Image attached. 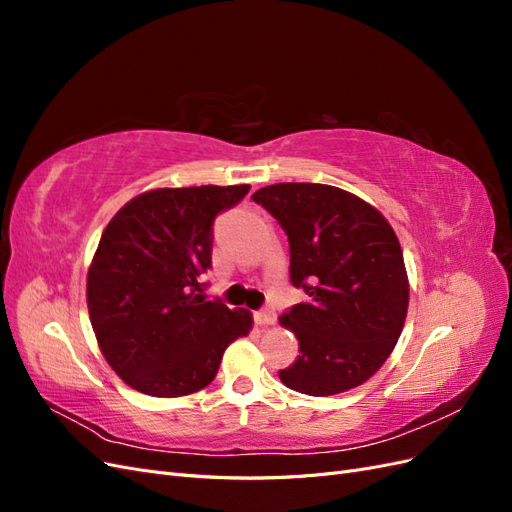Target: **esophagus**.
Returning <instances> with one entry per match:
<instances>
[{
	"label": "esophagus",
	"mask_w": 512,
	"mask_h": 512,
	"mask_svg": "<svg viewBox=\"0 0 512 512\" xmlns=\"http://www.w3.org/2000/svg\"><path fill=\"white\" fill-rule=\"evenodd\" d=\"M256 320H258V324H262V327H271V324L275 322V312L271 307L260 309V312L256 314Z\"/></svg>",
	"instance_id": "esophagus-1"
}]
</instances>
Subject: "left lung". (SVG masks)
<instances>
[{"label":"left lung","mask_w":512,"mask_h":512,"mask_svg":"<svg viewBox=\"0 0 512 512\" xmlns=\"http://www.w3.org/2000/svg\"><path fill=\"white\" fill-rule=\"evenodd\" d=\"M286 232L290 282L305 303L282 314L299 356L280 369L314 397L363 384L389 359L408 314V275L395 230L359 196L324 183H275L252 194Z\"/></svg>","instance_id":"8db88e82"}]
</instances>
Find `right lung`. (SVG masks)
Segmentation results:
<instances>
[{"mask_svg":"<svg viewBox=\"0 0 512 512\" xmlns=\"http://www.w3.org/2000/svg\"><path fill=\"white\" fill-rule=\"evenodd\" d=\"M250 185L162 188L132 198L108 222L87 273L89 320L104 359L153 397L196 393L222 354L252 329L247 309L205 301L213 222Z\"/></svg>","mask_w":512,"mask_h":512,"instance_id":"add662e5","label":"right lung"}]
</instances>
